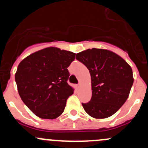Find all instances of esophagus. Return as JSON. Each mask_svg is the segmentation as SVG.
Wrapping results in <instances>:
<instances>
[{"label": "esophagus", "instance_id": "34e87169", "mask_svg": "<svg viewBox=\"0 0 148 148\" xmlns=\"http://www.w3.org/2000/svg\"><path fill=\"white\" fill-rule=\"evenodd\" d=\"M80 86H81V84H80V83H79V84H78L77 88H80Z\"/></svg>", "mask_w": 148, "mask_h": 148}]
</instances>
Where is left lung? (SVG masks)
I'll return each instance as SVG.
<instances>
[{"label": "left lung", "instance_id": "left-lung-1", "mask_svg": "<svg viewBox=\"0 0 148 148\" xmlns=\"http://www.w3.org/2000/svg\"><path fill=\"white\" fill-rule=\"evenodd\" d=\"M77 60L89 70L92 97L82 103L86 112L95 119H105L124 105L134 84L132 69L123 58L108 50L92 48L77 53Z\"/></svg>", "mask_w": 148, "mask_h": 148}]
</instances>
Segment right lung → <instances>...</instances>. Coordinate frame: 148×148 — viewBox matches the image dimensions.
Masks as SVG:
<instances>
[{
    "label": "right lung",
    "instance_id": "obj_1",
    "mask_svg": "<svg viewBox=\"0 0 148 148\" xmlns=\"http://www.w3.org/2000/svg\"><path fill=\"white\" fill-rule=\"evenodd\" d=\"M75 53L47 48L30 55L19 63L15 82L21 99L37 116L53 119L61 115L66 100L74 93L68 84L67 67Z\"/></svg>",
    "mask_w": 148,
    "mask_h": 148
}]
</instances>
